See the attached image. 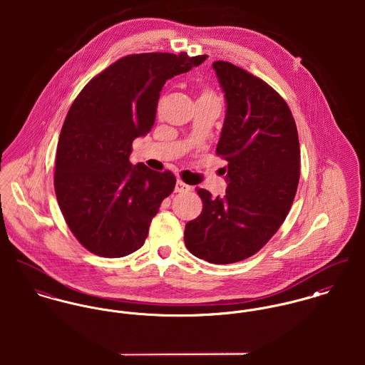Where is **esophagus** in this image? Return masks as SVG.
<instances>
[{
  "instance_id": "34e87169",
  "label": "esophagus",
  "mask_w": 365,
  "mask_h": 365,
  "mask_svg": "<svg viewBox=\"0 0 365 365\" xmlns=\"http://www.w3.org/2000/svg\"><path fill=\"white\" fill-rule=\"evenodd\" d=\"M190 190H191L190 185H187L181 180H177V182H175V192H185V191H190Z\"/></svg>"
}]
</instances>
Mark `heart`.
Returning a JSON list of instances; mask_svg holds the SVG:
<instances>
[{
	"instance_id": "b5f03b06",
	"label": "heart",
	"mask_w": 365,
	"mask_h": 365,
	"mask_svg": "<svg viewBox=\"0 0 365 365\" xmlns=\"http://www.w3.org/2000/svg\"><path fill=\"white\" fill-rule=\"evenodd\" d=\"M198 101H217V97L216 94L208 88V87H204L202 91H201V96H200V100Z\"/></svg>"
}]
</instances>
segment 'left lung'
I'll return each mask as SVG.
<instances>
[{"instance_id": "left-lung-1", "label": "left lung", "mask_w": 365, "mask_h": 365, "mask_svg": "<svg viewBox=\"0 0 365 365\" xmlns=\"http://www.w3.org/2000/svg\"><path fill=\"white\" fill-rule=\"evenodd\" d=\"M213 68L226 98L216 155L227 161L225 197L197 188L201 215L185 225L184 242L198 259L230 264L256 255L292 207L301 171L289 106L265 81L229 61Z\"/></svg>"}]
</instances>
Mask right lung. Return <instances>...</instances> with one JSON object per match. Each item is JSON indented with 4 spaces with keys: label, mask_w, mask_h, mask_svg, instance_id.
Wrapping results in <instances>:
<instances>
[{
    "label": "right lung",
    "mask_w": 365,
    "mask_h": 365,
    "mask_svg": "<svg viewBox=\"0 0 365 365\" xmlns=\"http://www.w3.org/2000/svg\"><path fill=\"white\" fill-rule=\"evenodd\" d=\"M205 58L184 52L125 56L70 106L57 143L54 192L67 226L88 252L116 259L143 246L175 177L132 165V143L155 125L165 81Z\"/></svg>",
    "instance_id": "right-lung-1"
}]
</instances>
